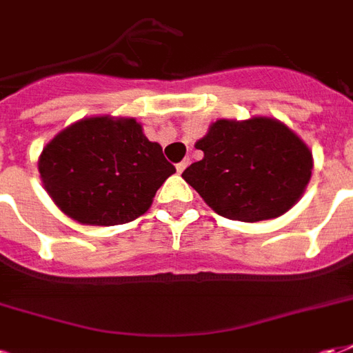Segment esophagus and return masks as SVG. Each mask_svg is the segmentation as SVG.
<instances>
[{
	"label": "esophagus",
	"mask_w": 353,
	"mask_h": 353,
	"mask_svg": "<svg viewBox=\"0 0 353 353\" xmlns=\"http://www.w3.org/2000/svg\"><path fill=\"white\" fill-rule=\"evenodd\" d=\"M188 163H190L188 159H184V161H180L179 165H176V171H179V173H184V169H186V167H188Z\"/></svg>",
	"instance_id": "esophagus-1"
}]
</instances>
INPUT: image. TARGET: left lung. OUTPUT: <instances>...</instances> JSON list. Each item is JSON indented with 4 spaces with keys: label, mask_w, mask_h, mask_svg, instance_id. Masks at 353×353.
I'll return each mask as SVG.
<instances>
[{
    "label": "left lung",
    "mask_w": 353,
    "mask_h": 353,
    "mask_svg": "<svg viewBox=\"0 0 353 353\" xmlns=\"http://www.w3.org/2000/svg\"><path fill=\"white\" fill-rule=\"evenodd\" d=\"M203 159L182 173L216 214L261 222L285 214L312 176V152L284 122L271 117L220 118L195 143Z\"/></svg>",
    "instance_id": "obj_1"
}]
</instances>
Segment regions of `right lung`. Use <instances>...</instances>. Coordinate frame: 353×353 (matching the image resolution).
<instances>
[{"instance_id": "1", "label": "right lung", "mask_w": 353, "mask_h": 353, "mask_svg": "<svg viewBox=\"0 0 353 353\" xmlns=\"http://www.w3.org/2000/svg\"><path fill=\"white\" fill-rule=\"evenodd\" d=\"M37 167L54 205L84 225H118L145 214L176 171L135 118L110 114L63 128Z\"/></svg>"}]
</instances>
